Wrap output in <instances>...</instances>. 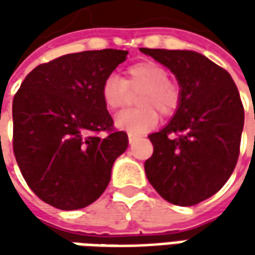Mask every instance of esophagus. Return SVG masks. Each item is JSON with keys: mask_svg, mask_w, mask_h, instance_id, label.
I'll list each match as a JSON object with an SVG mask.
<instances>
[{"mask_svg": "<svg viewBox=\"0 0 255 255\" xmlns=\"http://www.w3.org/2000/svg\"><path fill=\"white\" fill-rule=\"evenodd\" d=\"M128 137H129V142L133 143L136 139H137V137H139V136H137V134H134V133H128Z\"/></svg>", "mask_w": 255, "mask_h": 255, "instance_id": "1", "label": "esophagus"}]
</instances>
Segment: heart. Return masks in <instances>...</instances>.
<instances>
[{"label":"heart","mask_w":255,"mask_h":255,"mask_svg":"<svg viewBox=\"0 0 255 255\" xmlns=\"http://www.w3.org/2000/svg\"><path fill=\"white\" fill-rule=\"evenodd\" d=\"M137 109L125 111L115 119L118 128L130 133L150 130L159 122V113L170 116L180 105V88L169 79L167 69L157 62L143 61L126 69L125 79L109 75L101 88L103 103L111 111H119L130 93H137Z\"/></svg>","instance_id":"b5f03b06"}]
</instances>
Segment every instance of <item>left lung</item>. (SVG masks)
<instances>
[{
	"mask_svg": "<svg viewBox=\"0 0 255 255\" xmlns=\"http://www.w3.org/2000/svg\"><path fill=\"white\" fill-rule=\"evenodd\" d=\"M167 66L180 85V105L169 125L149 136L147 180L164 200L194 206L229 180L240 154L244 108L230 74L193 51L140 48Z\"/></svg>",
	"mask_w": 255,
	"mask_h": 255,
	"instance_id": "left-lung-1",
	"label": "left lung"
}]
</instances>
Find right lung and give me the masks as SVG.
I'll return each instance as SVG.
<instances>
[{"mask_svg": "<svg viewBox=\"0 0 255 255\" xmlns=\"http://www.w3.org/2000/svg\"><path fill=\"white\" fill-rule=\"evenodd\" d=\"M128 51L59 56L26 75L12 101V149L26 184L45 203L78 210L101 197L128 134L113 128L103 81ZM107 132L106 136L99 133Z\"/></svg>", "mask_w": 255, "mask_h": 255, "instance_id": "obj_1", "label": "right lung"}]
</instances>
